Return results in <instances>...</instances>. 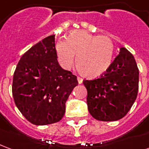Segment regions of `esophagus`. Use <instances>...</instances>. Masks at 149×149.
<instances>
[{"label":"esophagus","instance_id":"obj_1","mask_svg":"<svg viewBox=\"0 0 149 149\" xmlns=\"http://www.w3.org/2000/svg\"><path fill=\"white\" fill-rule=\"evenodd\" d=\"M77 81H78V83H79L80 84H82V83H83V79L81 77H77Z\"/></svg>","mask_w":149,"mask_h":149}]
</instances>
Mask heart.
<instances>
[{
  "label": "heart",
  "mask_w": 149,
  "mask_h": 149,
  "mask_svg": "<svg viewBox=\"0 0 149 149\" xmlns=\"http://www.w3.org/2000/svg\"><path fill=\"white\" fill-rule=\"evenodd\" d=\"M56 53L62 68L69 70L76 64L78 71L88 78H97L104 74L112 65L115 48L112 40L98 37L84 31H73L65 41L56 45Z\"/></svg>",
  "instance_id": "b5f03b06"
}]
</instances>
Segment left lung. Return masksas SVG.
<instances>
[{
    "mask_svg": "<svg viewBox=\"0 0 149 149\" xmlns=\"http://www.w3.org/2000/svg\"><path fill=\"white\" fill-rule=\"evenodd\" d=\"M83 84L87 88L88 109L93 118L101 121L123 118L137 97L139 70L134 56L122 47L105 74Z\"/></svg>",
    "mask_w": 149,
    "mask_h": 149,
    "instance_id": "left-lung-1",
    "label": "left lung"
}]
</instances>
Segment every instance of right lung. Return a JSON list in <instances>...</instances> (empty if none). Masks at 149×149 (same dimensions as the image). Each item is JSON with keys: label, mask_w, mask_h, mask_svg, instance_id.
Returning a JSON list of instances; mask_svg holds the SVG:
<instances>
[{"label": "right lung", "mask_w": 149, "mask_h": 149, "mask_svg": "<svg viewBox=\"0 0 149 149\" xmlns=\"http://www.w3.org/2000/svg\"><path fill=\"white\" fill-rule=\"evenodd\" d=\"M77 84V77L59 65L55 35H51L21 56L12 89L22 115L33 125H45L61 120L65 103Z\"/></svg>", "instance_id": "1"}]
</instances>
